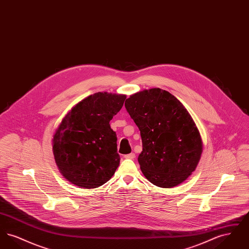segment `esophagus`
<instances>
[{
    "instance_id": "1",
    "label": "esophagus",
    "mask_w": 249,
    "mask_h": 249,
    "mask_svg": "<svg viewBox=\"0 0 249 249\" xmlns=\"http://www.w3.org/2000/svg\"><path fill=\"white\" fill-rule=\"evenodd\" d=\"M124 158L125 159H129V160H133L135 158V154L134 153H130V154L125 155Z\"/></svg>"
}]
</instances>
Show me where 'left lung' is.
I'll list each match as a JSON object with an SVG mask.
<instances>
[{
  "instance_id": "obj_1",
  "label": "left lung",
  "mask_w": 249,
  "mask_h": 249,
  "mask_svg": "<svg viewBox=\"0 0 249 249\" xmlns=\"http://www.w3.org/2000/svg\"><path fill=\"white\" fill-rule=\"evenodd\" d=\"M125 107L141 133L138 162L143 176L165 189L184 182L202 152L201 134L188 110L159 88L130 95Z\"/></svg>"
}]
</instances>
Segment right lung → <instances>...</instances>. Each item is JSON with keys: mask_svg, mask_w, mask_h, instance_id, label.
Wrapping results in <instances>:
<instances>
[{"mask_svg": "<svg viewBox=\"0 0 249 249\" xmlns=\"http://www.w3.org/2000/svg\"><path fill=\"white\" fill-rule=\"evenodd\" d=\"M125 95L97 92L85 98L62 119L53 136V154L60 174L86 189L112 178L120 158L110 120L123 107Z\"/></svg>", "mask_w": 249, "mask_h": 249, "instance_id": "right-lung-1", "label": "right lung"}]
</instances>
